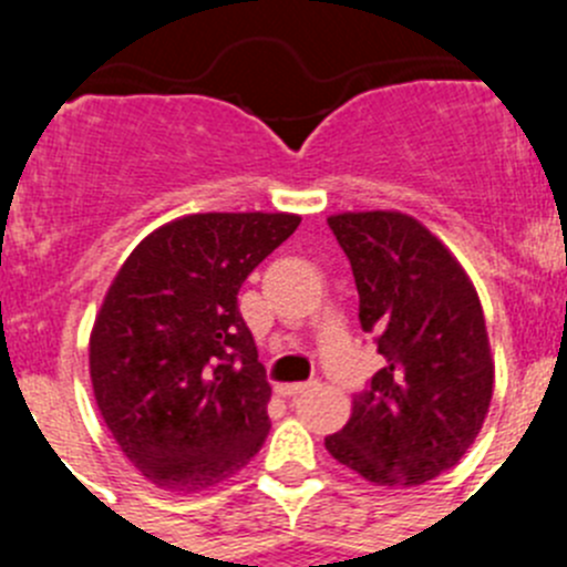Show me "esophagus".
Here are the masks:
<instances>
[{
	"instance_id": "1",
	"label": "esophagus",
	"mask_w": 567,
	"mask_h": 567,
	"mask_svg": "<svg viewBox=\"0 0 567 567\" xmlns=\"http://www.w3.org/2000/svg\"><path fill=\"white\" fill-rule=\"evenodd\" d=\"M316 388V382H293V384H277V393L279 395H299L305 390Z\"/></svg>"
}]
</instances>
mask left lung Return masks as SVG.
<instances>
[{"label": "left lung", "instance_id": "obj_1", "mask_svg": "<svg viewBox=\"0 0 567 567\" xmlns=\"http://www.w3.org/2000/svg\"><path fill=\"white\" fill-rule=\"evenodd\" d=\"M360 293L362 332L384 365L323 441L340 465L384 487H412L454 468L493 399L485 312L457 257L406 213L327 218Z\"/></svg>", "mask_w": 567, "mask_h": 567}]
</instances>
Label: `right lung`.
<instances>
[{
  "label": "right lung",
  "instance_id": "obj_1",
  "mask_svg": "<svg viewBox=\"0 0 567 567\" xmlns=\"http://www.w3.org/2000/svg\"><path fill=\"white\" fill-rule=\"evenodd\" d=\"M293 213H196L132 249L91 332L110 435L152 485L199 493L266 443L271 384L238 310L251 271L296 233Z\"/></svg>",
  "mask_w": 567,
  "mask_h": 567
}]
</instances>
